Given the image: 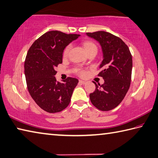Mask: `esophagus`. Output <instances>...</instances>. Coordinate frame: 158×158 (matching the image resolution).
<instances>
[{
	"label": "esophagus",
	"mask_w": 158,
	"mask_h": 158,
	"mask_svg": "<svg viewBox=\"0 0 158 158\" xmlns=\"http://www.w3.org/2000/svg\"><path fill=\"white\" fill-rule=\"evenodd\" d=\"M79 83H80V84H81V85H85V84H86V83H87V82L85 81V80H79Z\"/></svg>",
	"instance_id": "esophagus-1"
}]
</instances>
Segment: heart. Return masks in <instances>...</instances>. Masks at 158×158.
Returning a JSON list of instances; mask_svg holds the SVG:
<instances>
[{
  "label": "heart",
  "instance_id": "b5f03b06",
  "mask_svg": "<svg viewBox=\"0 0 158 158\" xmlns=\"http://www.w3.org/2000/svg\"><path fill=\"white\" fill-rule=\"evenodd\" d=\"M83 46H84L86 52H87V53L91 51V50H96V51H97V50H98L96 44H95L94 43L91 42V41H85V42L83 43ZM71 48V44H68L67 46L65 47V48H64V51H63V56H64V57H67V56L69 55ZM77 71H78V73L80 74V76H83L85 74L84 70H82L81 69H77Z\"/></svg>",
  "mask_w": 158,
  "mask_h": 158
}]
</instances>
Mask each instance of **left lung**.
<instances>
[{"label":"left lung","mask_w":158,"mask_h":158,"mask_svg":"<svg viewBox=\"0 0 158 158\" xmlns=\"http://www.w3.org/2000/svg\"><path fill=\"white\" fill-rule=\"evenodd\" d=\"M88 36L100 43L103 60L98 76L105 80L103 85L96 84V90L89 95L94 106L103 111L114 109L120 105L129 90L132 73V56L124 41L111 33L99 31L87 33Z\"/></svg>","instance_id":"8db88e82"}]
</instances>
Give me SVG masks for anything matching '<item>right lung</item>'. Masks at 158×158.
<instances>
[{"mask_svg":"<svg viewBox=\"0 0 158 158\" xmlns=\"http://www.w3.org/2000/svg\"><path fill=\"white\" fill-rule=\"evenodd\" d=\"M80 36L60 31H50L31 44L24 64L27 86L35 102L48 113L62 111L69 105L78 80L68 78L60 83L54 76L55 67L62 62L65 47Z\"/></svg>","mask_w":158,"mask_h":158,"instance_id":"obj_1","label":"right lung"}]
</instances>
